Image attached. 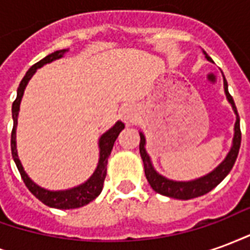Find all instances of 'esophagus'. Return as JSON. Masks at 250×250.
<instances>
[{"label":"esophagus","instance_id":"34e87169","mask_svg":"<svg viewBox=\"0 0 250 250\" xmlns=\"http://www.w3.org/2000/svg\"><path fill=\"white\" fill-rule=\"evenodd\" d=\"M120 115H122V119L125 120V123H131V122L135 120L138 112H136V108L132 104H125L120 111Z\"/></svg>","mask_w":250,"mask_h":250}]
</instances>
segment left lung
Returning a JSON list of instances; mask_svg holds the SVG:
<instances>
[{
  "mask_svg": "<svg viewBox=\"0 0 250 250\" xmlns=\"http://www.w3.org/2000/svg\"><path fill=\"white\" fill-rule=\"evenodd\" d=\"M204 55L209 62H211V59L208 56L206 52H204ZM224 89H225L226 99L230 103L231 108H233L234 114H236L234 135H233L230 150L228 152L225 159L213 171H210L209 174H206L204 177L191 179V181H173V179H168L161 175L154 168L151 159H150V155L146 151V138H145V134L139 132V135H141L139 151H141L142 161H143V166H145V174H146V178L150 186L154 188V191L162 194V195H166V197H170V198L191 199L209 193L210 190H213L217 185L221 184L222 179L230 173L231 167H233V165L236 162L237 155H238L240 145H241V130H240V118H238L236 104H234V100H233L230 93L228 91V82H226L225 76H224Z\"/></svg>",
  "mask_w": 250,
  "mask_h": 250,
  "instance_id": "left-lung-1",
  "label": "left lung"
}]
</instances>
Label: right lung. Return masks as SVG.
I'll use <instances>...</instances> for the list:
<instances>
[{"mask_svg":"<svg viewBox=\"0 0 250 250\" xmlns=\"http://www.w3.org/2000/svg\"><path fill=\"white\" fill-rule=\"evenodd\" d=\"M68 49H62V51H56L44 57L42 60L36 62L35 65L29 68V71L25 73L24 79L20 83L19 88H17V98L13 102L12 105V116H13V130H12V141H10V146H12V157H13L16 166L19 168L21 178L26 185V188H29V191L36 198H39L49 208H55V209H76V208H82L84 205L89 204L91 201L98 197L99 194L103 190V184L105 175H107V163H108V157L112 147L116 141V138L120 134V131L125 128V123H122L118 120L108 131H105L103 135L99 138V162L98 166L95 168L93 174L89 178L84 182V184L75 186L72 188H66V190H46V188H41L37 184H35L29 175L25 173L24 167L21 165L19 154H17V142H16V128H17V119H19L20 112V104H21V99L24 96V91L28 83L35 75L36 71L44 66L45 64L55 62L62 59L65 55Z\"/></svg>","mask_w":250,"mask_h":250,"instance_id":"add662e5","label":"right lung"}]
</instances>
